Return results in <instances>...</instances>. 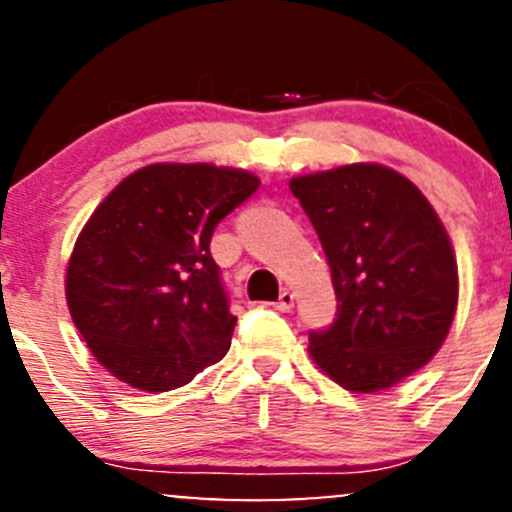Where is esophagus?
Returning a JSON list of instances; mask_svg holds the SVG:
<instances>
[{
  "label": "esophagus",
  "instance_id": "esophagus-1",
  "mask_svg": "<svg viewBox=\"0 0 512 512\" xmlns=\"http://www.w3.org/2000/svg\"><path fill=\"white\" fill-rule=\"evenodd\" d=\"M277 309L279 311H292L294 309V294L289 289H284L277 299Z\"/></svg>",
  "mask_w": 512,
  "mask_h": 512
}]
</instances>
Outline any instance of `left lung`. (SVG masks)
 <instances>
[{
    "instance_id": "obj_1",
    "label": "left lung",
    "mask_w": 512,
    "mask_h": 512,
    "mask_svg": "<svg viewBox=\"0 0 512 512\" xmlns=\"http://www.w3.org/2000/svg\"><path fill=\"white\" fill-rule=\"evenodd\" d=\"M331 267L336 319L309 331V353L351 392L397 385L449 333L459 272L444 225L410 179L351 164L292 179Z\"/></svg>"
}]
</instances>
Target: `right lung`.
<instances>
[{
	"label": "right lung",
	"mask_w": 512,
	"mask_h": 512,
	"mask_svg": "<svg viewBox=\"0 0 512 512\" xmlns=\"http://www.w3.org/2000/svg\"><path fill=\"white\" fill-rule=\"evenodd\" d=\"M260 179L213 164H152L127 176L73 247L66 299L100 365L144 392L191 383L230 348L213 230Z\"/></svg>",
	"instance_id": "right-lung-1"
}]
</instances>
